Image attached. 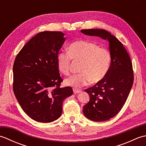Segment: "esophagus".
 <instances>
[{"mask_svg": "<svg viewBox=\"0 0 146 146\" xmlns=\"http://www.w3.org/2000/svg\"><path fill=\"white\" fill-rule=\"evenodd\" d=\"M73 90L74 94H79V93L82 92V90H80L76 89V88H73Z\"/></svg>", "mask_w": 146, "mask_h": 146, "instance_id": "34e87169", "label": "esophagus"}]
</instances>
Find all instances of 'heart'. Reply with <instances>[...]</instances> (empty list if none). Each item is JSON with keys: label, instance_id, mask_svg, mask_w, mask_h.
Wrapping results in <instances>:
<instances>
[{"label": "heart", "instance_id": "heart-1", "mask_svg": "<svg viewBox=\"0 0 146 146\" xmlns=\"http://www.w3.org/2000/svg\"><path fill=\"white\" fill-rule=\"evenodd\" d=\"M68 52H60L56 61L59 71L64 75L70 73L71 61H82L79 71L65 80V84L81 87L92 83L102 82L108 73L111 64V54L108 49L86 40H77L68 47Z\"/></svg>", "mask_w": 146, "mask_h": 146}]
</instances>
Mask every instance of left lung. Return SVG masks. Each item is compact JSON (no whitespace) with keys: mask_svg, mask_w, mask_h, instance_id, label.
I'll return each mask as SVG.
<instances>
[{"mask_svg":"<svg viewBox=\"0 0 146 146\" xmlns=\"http://www.w3.org/2000/svg\"><path fill=\"white\" fill-rule=\"evenodd\" d=\"M81 31L109 42L111 57L110 70L102 82L85 90L90 98L83 109L85 116L90 120L106 121L119 112L127 99L134 82L132 63L122 43L109 32L98 29Z\"/></svg>","mask_w":146,"mask_h":146,"instance_id":"left-lung-1","label":"left lung"}]
</instances>
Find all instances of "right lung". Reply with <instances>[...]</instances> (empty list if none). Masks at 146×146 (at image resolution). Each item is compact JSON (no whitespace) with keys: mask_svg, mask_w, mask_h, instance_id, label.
<instances>
[{"mask_svg":"<svg viewBox=\"0 0 146 146\" xmlns=\"http://www.w3.org/2000/svg\"><path fill=\"white\" fill-rule=\"evenodd\" d=\"M60 31H44L31 39L17 54L13 65V91L24 112L37 122L60 118L63 102L73 94L61 88L57 66L59 50L65 41Z\"/></svg>","mask_w":146,"mask_h":146,"instance_id":"add662e5","label":"right lung"}]
</instances>
